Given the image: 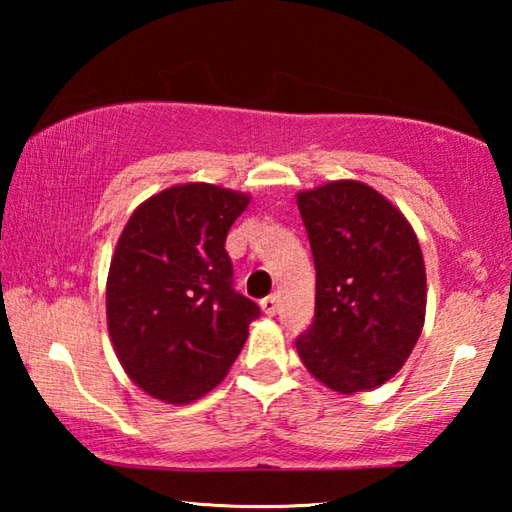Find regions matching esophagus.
Here are the masks:
<instances>
[{"label": "esophagus", "instance_id": "obj_1", "mask_svg": "<svg viewBox=\"0 0 512 512\" xmlns=\"http://www.w3.org/2000/svg\"><path fill=\"white\" fill-rule=\"evenodd\" d=\"M277 302H280V298H277L275 293H273V296H266L262 302H259V305H262V311H264L266 316H275V311H277Z\"/></svg>", "mask_w": 512, "mask_h": 512}]
</instances>
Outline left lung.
Instances as JSON below:
<instances>
[{
  "label": "left lung",
  "instance_id": "obj_1",
  "mask_svg": "<svg viewBox=\"0 0 512 512\" xmlns=\"http://www.w3.org/2000/svg\"><path fill=\"white\" fill-rule=\"evenodd\" d=\"M316 266L314 323L296 339L305 368L336 393L391 379L420 339L427 273L411 223L359 180L298 194Z\"/></svg>",
  "mask_w": 512,
  "mask_h": 512
}]
</instances>
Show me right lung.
<instances>
[{
	"mask_svg": "<svg viewBox=\"0 0 512 512\" xmlns=\"http://www.w3.org/2000/svg\"><path fill=\"white\" fill-rule=\"evenodd\" d=\"M248 203L232 189L176 185L144 201L121 232L108 332L126 375L155 400L210 393L244 348L259 307L232 287L225 237Z\"/></svg>",
	"mask_w": 512,
	"mask_h": 512,
	"instance_id": "add662e5",
	"label": "right lung"
}]
</instances>
